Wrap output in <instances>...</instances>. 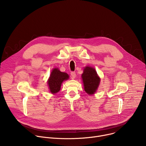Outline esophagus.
I'll return each instance as SVG.
<instances>
[{"instance_id":"esophagus-1","label":"esophagus","mask_w":146,"mask_h":146,"mask_svg":"<svg viewBox=\"0 0 146 146\" xmlns=\"http://www.w3.org/2000/svg\"><path fill=\"white\" fill-rule=\"evenodd\" d=\"M71 76H72V78L73 79H74L76 78V74L74 72H72L71 73Z\"/></svg>"}]
</instances>
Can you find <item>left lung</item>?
<instances>
[{"mask_svg": "<svg viewBox=\"0 0 146 146\" xmlns=\"http://www.w3.org/2000/svg\"><path fill=\"white\" fill-rule=\"evenodd\" d=\"M82 78L85 91L89 95L94 94L99 85L100 80L95 69L92 67H86L82 74Z\"/></svg>", "mask_w": 146, "mask_h": 146, "instance_id": "1", "label": "left lung"}]
</instances>
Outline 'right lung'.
Listing matches in <instances>:
<instances>
[{"mask_svg":"<svg viewBox=\"0 0 146 146\" xmlns=\"http://www.w3.org/2000/svg\"><path fill=\"white\" fill-rule=\"evenodd\" d=\"M68 78L69 75L67 73L60 72L57 68L54 69L48 81L50 92L52 94H55L59 92L62 82Z\"/></svg>","mask_w":146,"mask_h":146,"instance_id":"right-lung-1","label":"right lung"}]
</instances>
